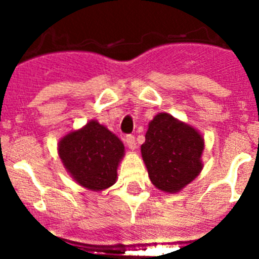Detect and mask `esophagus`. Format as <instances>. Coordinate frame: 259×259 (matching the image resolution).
Returning <instances> with one entry per match:
<instances>
[{"instance_id":"34e87169","label":"esophagus","mask_w":259,"mask_h":259,"mask_svg":"<svg viewBox=\"0 0 259 259\" xmlns=\"http://www.w3.org/2000/svg\"><path fill=\"white\" fill-rule=\"evenodd\" d=\"M125 142H126L127 148H129L130 150H135V149H137V143H135V138L133 137V135H127V137L125 138Z\"/></svg>"}]
</instances>
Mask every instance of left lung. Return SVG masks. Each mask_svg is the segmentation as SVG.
I'll list each match as a JSON object with an SVG mask.
<instances>
[{"mask_svg": "<svg viewBox=\"0 0 259 259\" xmlns=\"http://www.w3.org/2000/svg\"><path fill=\"white\" fill-rule=\"evenodd\" d=\"M151 183L164 193H178L203 169L204 138L195 127L168 113L149 122L140 148Z\"/></svg>", "mask_w": 259, "mask_h": 259, "instance_id": "left-lung-1", "label": "left lung"}]
</instances>
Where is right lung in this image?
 Segmentation results:
<instances>
[{
	"mask_svg": "<svg viewBox=\"0 0 259 259\" xmlns=\"http://www.w3.org/2000/svg\"><path fill=\"white\" fill-rule=\"evenodd\" d=\"M57 153L69 176L93 192L115 184L117 166L125 155L121 140L98 120L71 130L57 143Z\"/></svg>",
	"mask_w": 259,
	"mask_h": 259,
	"instance_id": "obj_1",
	"label": "right lung"
}]
</instances>
